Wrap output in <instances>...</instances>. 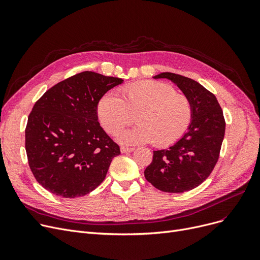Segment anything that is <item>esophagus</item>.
Returning a JSON list of instances; mask_svg holds the SVG:
<instances>
[{
    "label": "esophagus",
    "instance_id": "esophagus-1",
    "mask_svg": "<svg viewBox=\"0 0 260 260\" xmlns=\"http://www.w3.org/2000/svg\"><path fill=\"white\" fill-rule=\"evenodd\" d=\"M134 147H128V146H121V152L122 153H131L134 151Z\"/></svg>",
    "mask_w": 260,
    "mask_h": 260
}]
</instances>
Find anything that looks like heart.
<instances>
[{"instance_id": "1", "label": "heart", "mask_w": 260, "mask_h": 260, "mask_svg": "<svg viewBox=\"0 0 260 260\" xmlns=\"http://www.w3.org/2000/svg\"><path fill=\"white\" fill-rule=\"evenodd\" d=\"M139 124L119 135L123 143L153 142L169 146L187 131L193 117V106L184 93L161 81H142L120 89V98L106 94L99 101L98 117L103 128L119 134L134 121Z\"/></svg>"}]
</instances>
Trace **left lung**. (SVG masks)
I'll return each mask as SVG.
<instances>
[{"mask_svg": "<svg viewBox=\"0 0 260 260\" xmlns=\"http://www.w3.org/2000/svg\"><path fill=\"white\" fill-rule=\"evenodd\" d=\"M186 94L193 106L192 122L183 137L167 149L154 151L145 179L166 193H183L206 180L219 158L225 132L222 109L215 94L197 81L173 73H162Z\"/></svg>", "mask_w": 260, "mask_h": 260, "instance_id": "left-lung-1", "label": "left lung"}]
</instances>
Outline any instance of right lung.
<instances>
[{
    "label": "right lung",
    "instance_id": "add662e5",
    "mask_svg": "<svg viewBox=\"0 0 260 260\" xmlns=\"http://www.w3.org/2000/svg\"><path fill=\"white\" fill-rule=\"evenodd\" d=\"M123 82L93 72L49 88L32 107L25 148L36 180L64 198L84 196L105 179L120 147L98 122L100 99Z\"/></svg>",
    "mask_w": 260,
    "mask_h": 260
}]
</instances>
